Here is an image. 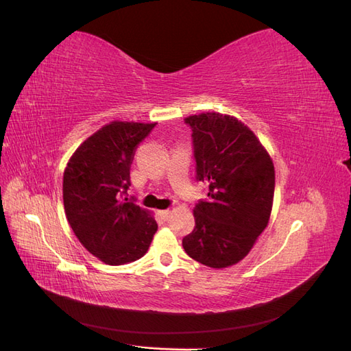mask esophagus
<instances>
[{
	"label": "esophagus",
	"mask_w": 351,
	"mask_h": 351,
	"mask_svg": "<svg viewBox=\"0 0 351 351\" xmlns=\"http://www.w3.org/2000/svg\"><path fill=\"white\" fill-rule=\"evenodd\" d=\"M160 217L163 219H167L170 217V210L166 209V210H160Z\"/></svg>",
	"instance_id": "1"
}]
</instances>
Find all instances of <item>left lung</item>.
Here are the masks:
<instances>
[{
    "label": "left lung",
    "mask_w": 351,
    "mask_h": 351,
    "mask_svg": "<svg viewBox=\"0 0 351 351\" xmlns=\"http://www.w3.org/2000/svg\"><path fill=\"white\" fill-rule=\"evenodd\" d=\"M197 179L209 185L208 200L194 208L195 227L182 246L212 268L241 261L269 221L274 165L245 123L219 112L190 115Z\"/></svg>",
    "instance_id": "8db88e82"
}]
</instances>
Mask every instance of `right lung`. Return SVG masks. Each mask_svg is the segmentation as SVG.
<instances>
[{"mask_svg":"<svg viewBox=\"0 0 351 351\" xmlns=\"http://www.w3.org/2000/svg\"><path fill=\"white\" fill-rule=\"evenodd\" d=\"M156 123L111 121L69 158L64 172V206L74 234L108 265L133 263L147 254L158 228L154 217L129 200L134 149Z\"/></svg>","mask_w":351,"mask_h":351,"instance_id":"obj_1","label":"right lung"}]
</instances>
